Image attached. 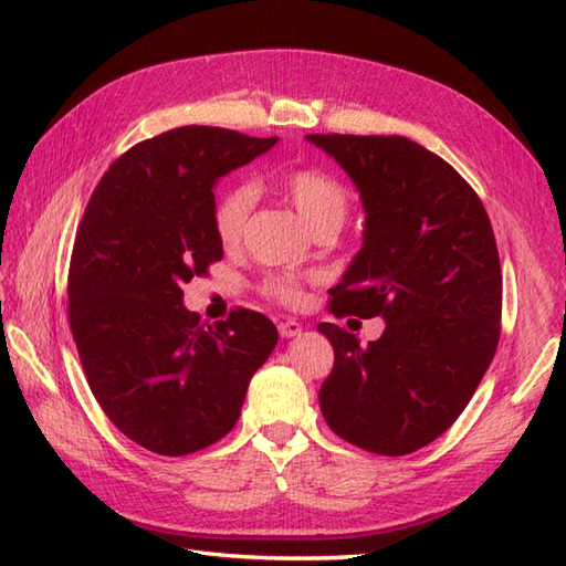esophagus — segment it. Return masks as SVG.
Listing matches in <instances>:
<instances>
[{"label": "esophagus", "mask_w": 566, "mask_h": 566, "mask_svg": "<svg viewBox=\"0 0 566 566\" xmlns=\"http://www.w3.org/2000/svg\"><path fill=\"white\" fill-rule=\"evenodd\" d=\"M302 323L298 321H292V318H286V321H282L280 323V335L282 338H294V335H302Z\"/></svg>", "instance_id": "obj_1"}]
</instances>
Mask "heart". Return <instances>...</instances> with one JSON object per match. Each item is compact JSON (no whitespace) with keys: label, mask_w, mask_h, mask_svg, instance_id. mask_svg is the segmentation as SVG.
<instances>
[{"label":"heart","mask_w":566,"mask_h":566,"mask_svg":"<svg viewBox=\"0 0 566 566\" xmlns=\"http://www.w3.org/2000/svg\"><path fill=\"white\" fill-rule=\"evenodd\" d=\"M276 185L314 233L323 231V228L338 231L347 209H350V191L338 177L321 170V167H296V170L284 172ZM250 209L252 191L248 187H233L219 195L213 203V231L221 245L233 248L240 243ZM264 292L284 304L302 302V286L292 276H270L264 282Z\"/></svg>","instance_id":"b5f03b06"}]
</instances>
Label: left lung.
Here are the masks:
<instances>
[{
	"mask_svg": "<svg viewBox=\"0 0 566 566\" xmlns=\"http://www.w3.org/2000/svg\"><path fill=\"white\" fill-rule=\"evenodd\" d=\"M306 140L350 175L367 213L363 248L331 290L333 316L387 321L367 347L318 323L335 353L321 413L367 452H416L454 423L494 359L503 292L494 228L462 175L413 140Z\"/></svg>",
	"mask_w": 566,
	"mask_h": 566,
	"instance_id": "1",
	"label": "left lung"
}]
</instances>
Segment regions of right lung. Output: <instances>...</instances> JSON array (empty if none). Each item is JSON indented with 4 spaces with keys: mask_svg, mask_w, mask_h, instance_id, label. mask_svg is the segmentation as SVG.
<instances>
[{
    "mask_svg": "<svg viewBox=\"0 0 566 566\" xmlns=\"http://www.w3.org/2000/svg\"><path fill=\"white\" fill-rule=\"evenodd\" d=\"M280 138L182 126L118 158L84 209L67 314L94 399L126 438L179 457L231 432L248 384L276 345L250 308L201 323L182 286L223 258L213 187Z\"/></svg>",
    "mask_w": 566,
    "mask_h": 566,
    "instance_id": "obj_1",
    "label": "right lung"
}]
</instances>
